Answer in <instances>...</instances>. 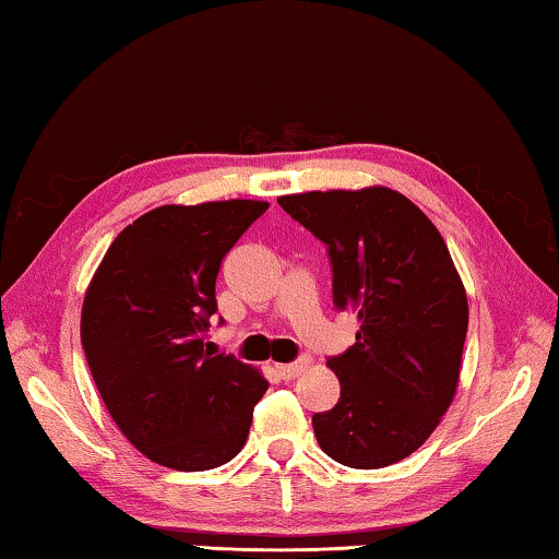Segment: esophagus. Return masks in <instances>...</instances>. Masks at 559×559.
<instances>
[{
	"label": "esophagus",
	"mask_w": 559,
	"mask_h": 559,
	"mask_svg": "<svg viewBox=\"0 0 559 559\" xmlns=\"http://www.w3.org/2000/svg\"><path fill=\"white\" fill-rule=\"evenodd\" d=\"M305 367H307V362L302 359V362H289V365H277L274 369H277V374L282 377V380H295V377L299 374V372H305Z\"/></svg>",
	"instance_id": "1"
}]
</instances>
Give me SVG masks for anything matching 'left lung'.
Here are the masks:
<instances>
[{"instance_id": "left-lung-1", "label": "left lung", "mask_w": 559, "mask_h": 559, "mask_svg": "<svg viewBox=\"0 0 559 559\" xmlns=\"http://www.w3.org/2000/svg\"><path fill=\"white\" fill-rule=\"evenodd\" d=\"M328 245L332 299L357 312V342L330 357L340 402L312 417L340 465L380 469L435 432L460 382L467 295L427 214L388 187L280 197Z\"/></svg>"}]
</instances>
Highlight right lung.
<instances>
[{
	"label": "right lung",
	"mask_w": 559,
	"mask_h": 559,
	"mask_svg": "<svg viewBox=\"0 0 559 559\" xmlns=\"http://www.w3.org/2000/svg\"><path fill=\"white\" fill-rule=\"evenodd\" d=\"M270 204H165L119 231L87 287L82 347L111 419L144 457L212 469L245 448L270 382L204 349L219 264Z\"/></svg>",
	"instance_id": "right-lung-1"
}]
</instances>
